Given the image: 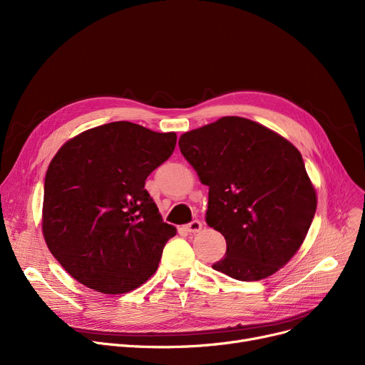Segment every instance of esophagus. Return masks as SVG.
Returning a JSON list of instances; mask_svg holds the SVG:
<instances>
[{"mask_svg":"<svg viewBox=\"0 0 365 365\" xmlns=\"http://www.w3.org/2000/svg\"><path fill=\"white\" fill-rule=\"evenodd\" d=\"M201 227H202V223L200 220H192V222L186 225V231L195 234V232L201 231Z\"/></svg>","mask_w":365,"mask_h":365,"instance_id":"1","label":"esophagus"}]
</instances>
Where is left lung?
<instances>
[{
    "label": "left lung",
    "instance_id": "1",
    "mask_svg": "<svg viewBox=\"0 0 365 365\" xmlns=\"http://www.w3.org/2000/svg\"><path fill=\"white\" fill-rule=\"evenodd\" d=\"M179 148L208 186L207 225L226 240L213 269L240 281L275 274L300 248L317 210L300 152L240 117L182 134Z\"/></svg>",
    "mask_w": 365,
    "mask_h": 365
}]
</instances>
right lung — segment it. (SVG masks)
Masks as SVG:
<instances>
[{
  "label": "right lung",
  "instance_id": "add662e5",
  "mask_svg": "<svg viewBox=\"0 0 365 365\" xmlns=\"http://www.w3.org/2000/svg\"><path fill=\"white\" fill-rule=\"evenodd\" d=\"M176 133L115 121L68 140L44 182L43 234L65 271L91 290L123 294L157 271L176 227L145 189L175 150Z\"/></svg>",
  "mask_w": 365,
  "mask_h": 365
}]
</instances>
